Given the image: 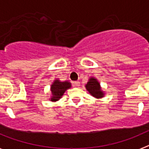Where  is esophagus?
<instances>
[{
	"label": "esophagus",
	"instance_id": "obj_1",
	"mask_svg": "<svg viewBox=\"0 0 149 149\" xmlns=\"http://www.w3.org/2000/svg\"><path fill=\"white\" fill-rule=\"evenodd\" d=\"M73 85L74 87H79L80 86V82L79 81H74L73 83Z\"/></svg>",
	"mask_w": 149,
	"mask_h": 149
}]
</instances>
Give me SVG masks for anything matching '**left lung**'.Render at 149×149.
<instances>
[{
	"mask_svg": "<svg viewBox=\"0 0 149 149\" xmlns=\"http://www.w3.org/2000/svg\"><path fill=\"white\" fill-rule=\"evenodd\" d=\"M85 87L89 94L95 98H102L104 97V92L102 90L99 81L95 77H89L87 84L85 85Z\"/></svg>",
	"mask_w": 149,
	"mask_h": 149,
	"instance_id": "1",
	"label": "left lung"
}]
</instances>
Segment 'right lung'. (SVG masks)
<instances>
[{"mask_svg": "<svg viewBox=\"0 0 149 149\" xmlns=\"http://www.w3.org/2000/svg\"><path fill=\"white\" fill-rule=\"evenodd\" d=\"M72 87V84L69 81H61L59 79H56L54 81L51 86V98H49L51 101H57L62 98L67 89Z\"/></svg>", "mask_w": 149, "mask_h": 149, "instance_id": "obj_1", "label": "right lung"}]
</instances>
